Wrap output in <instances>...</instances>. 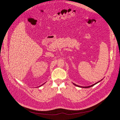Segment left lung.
Returning <instances> with one entry per match:
<instances>
[{
    "mask_svg": "<svg viewBox=\"0 0 120 120\" xmlns=\"http://www.w3.org/2000/svg\"><path fill=\"white\" fill-rule=\"evenodd\" d=\"M102 79H101V81ZM101 81H98V82H97V83H95L94 84H93V85H91V86H78V85H76V84H74V83H73V84L74 85H75V86H78V87H80V88H90V87H91V86H94L95 85H96V84H97V83H98L99 82H100Z\"/></svg>",
    "mask_w": 120,
    "mask_h": 120,
    "instance_id": "8db88e82",
    "label": "left lung"
}]
</instances>
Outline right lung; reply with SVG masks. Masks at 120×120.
Listing matches in <instances>:
<instances>
[{"label": "right lung", "mask_w": 120, "mask_h": 120, "mask_svg": "<svg viewBox=\"0 0 120 120\" xmlns=\"http://www.w3.org/2000/svg\"><path fill=\"white\" fill-rule=\"evenodd\" d=\"M45 84V83H44V84H42V85H41V86H39V87H40V86H42V85H43V84Z\"/></svg>", "instance_id": "1"}]
</instances>
